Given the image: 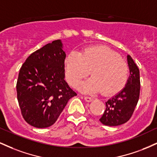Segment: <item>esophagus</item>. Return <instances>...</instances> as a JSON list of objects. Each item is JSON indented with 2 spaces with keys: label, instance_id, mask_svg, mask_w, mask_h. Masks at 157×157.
Here are the masks:
<instances>
[{
  "label": "esophagus",
  "instance_id": "obj_1",
  "mask_svg": "<svg viewBox=\"0 0 157 157\" xmlns=\"http://www.w3.org/2000/svg\"><path fill=\"white\" fill-rule=\"evenodd\" d=\"M84 99L85 100H86V102H91V100H93V98L91 97H89V96H85L84 97Z\"/></svg>",
  "mask_w": 157,
  "mask_h": 157
}]
</instances>
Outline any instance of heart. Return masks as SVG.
Here are the masks:
<instances>
[{
  "label": "heart",
  "mask_w": 157,
  "mask_h": 157,
  "mask_svg": "<svg viewBox=\"0 0 157 157\" xmlns=\"http://www.w3.org/2000/svg\"><path fill=\"white\" fill-rule=\"evenodd\" d=\"M66 78L74 88L89 75L92 77L83 82L85 92L102 91L105 95L115 94L125 86L128 79V66L113 50L104 46L85 48L80 53L71 52L65 60Z\"/></svg>",
  "instance_id": "obj_1"
}]
</instances>
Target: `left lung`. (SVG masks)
<instances>
[{
	"label": "left lung",
	"instance_id": "8db88e82",
	"mask_svg": "<svg viewBox=\"0 0 157 157\" xmlns=\"http://www.w3.org/2000/svg\"><path fill=\"white\" fill-rule=\"evenodd\" d=\"M130 75L124 89L105 102V110L100 119L103 125L117 126L128 121L140 97V70L130 55L127 56Z\"/></svg>",
	"mask_w": 157,
	"mask_h": 157
}]
</instances>
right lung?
<instances>
[{
  "mask_svg": "<svg viewBox=\"0 0 157 157\" xmlns=\"http://www.w3.org/2000/svg\"><path fill=\"white\" fill-rule=\"evenodd\" d=\"M65 59L62 42L57 40L31 54L20 69L17 100L23 119L32 126L53 125L77 95L64 80Z\"/></svg>",
  "mask_w": 157,
  "mask_h": 157,
  "instance_id": "add662e5",
  "label": "right lung"
}]
</instances>
